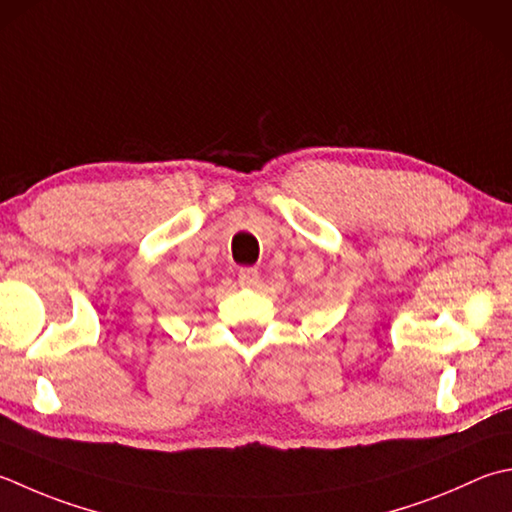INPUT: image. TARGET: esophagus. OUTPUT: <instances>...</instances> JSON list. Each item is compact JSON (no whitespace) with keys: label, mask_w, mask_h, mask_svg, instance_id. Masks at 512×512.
I'll return each mask as SVG.
<instances>
[{"label":"esophagus","mask_w":512,"mask_h":512,"mask_svg":"<svg viewBox=\"0 0 512 512\" xmlns=\"http://www.w3.org/2000/svg\"><path fill=\"white\" fill-rule=\"evenodd\" d=\"M259 282L257 268H242L239 270V284L242 286H255Z\"/></svg>","instance_id":"34e87169"}]
</instances>
